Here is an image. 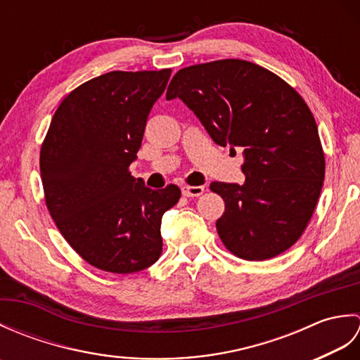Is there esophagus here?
Masks as SVG:
<instances>
[{"label": "esophagus", "mask_w": 360, "mask_h": 360, "mask_svg": "<svg viewBox=\"0 0 360 360\" xmlns=\"http://www.w3.org/2000/svg\"><path fill=\"white\" fill-rule=\"evenodd\" d=\"M205 192V187L204 186H186L182 187V195L188 196V198H196V196H201Z\"/></svg>", "instance_id": "1"}]
</instances>
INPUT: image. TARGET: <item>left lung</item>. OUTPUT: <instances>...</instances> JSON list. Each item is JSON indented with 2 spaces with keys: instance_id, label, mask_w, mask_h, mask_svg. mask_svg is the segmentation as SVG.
Segmentation results:
<instances>
[{
  "instance_id": "obj_1",
  "label": "left lung",
  "mask_w": 360,
  "mask_h": 360,
  "mask_svg": "<svg viewBox=\"0 0 360 360\" xmlns=\"http://www.w3.org/2000/svg\"><path fill=\"white\" fill-rule=\"evenodd\" d=\"M179 97L218 145L241 148L244 184L212 182L224 200L217 231L233 255L262 262L300 238L325 179L317 124L302 96L246 60L193 65L174 74L167 101Z\"/></svg>"
}]
</instances>
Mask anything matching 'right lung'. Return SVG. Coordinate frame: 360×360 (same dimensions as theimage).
Returning a JSON list of instances; mask_svg holds the SVG:
<instances>
[{"label":"right lung","mask_w":360,"mask_h":360,"mask_svg":"<svg viewBox=\"0 0 360 360\" xmlns=\"http://www.w3.org/2000/svg\"><path fill=\"white\" fill-rule=\"evenodd\" d=\"M172 70L111 71L68 94L40 151L44 200L58 231L91 266L133 274L162 254L160 221L178 186L151 190L128 172Z\"/></svg>","instance_id":"obj_1"}]
</instances>
